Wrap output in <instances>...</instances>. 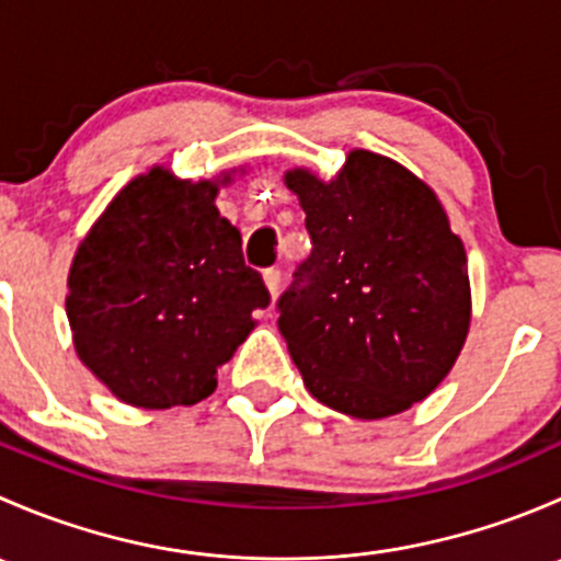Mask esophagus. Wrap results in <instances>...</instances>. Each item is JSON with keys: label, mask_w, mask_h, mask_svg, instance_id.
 Here are the masks:
<instances>
[{"label": "esophagus", "mask_w": 561, "mask_h": 561, "mask_svg": "<svg viewBox=\"0 0 561 561\" xmlns=\"http://www.w3.org/2000/svg\"><path fill=\"white\" fill-rule=\"evenodd\" d=\"M263 282H265V287H268L271 298L279 296V285H282L279 268H265V271H263Z\"/></svg>", "instance_id": "esophagus-1"}]
</instances>
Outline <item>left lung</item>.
<instances>
[{
	"label": "left lung",
	"mask_w": 561,
	"mask_h": 561,
	"mask_svg": "<svg viewBox=\"0 0 561 561\" xmlns=\"http://www.w3.org/2000/svg\"><path fill=\"white\" fill-rule=\"evenodd\" d=\"M285 184L312 239L276 304L304 386L360 421L410 410L456 364L472 314L448 214L417 175L364 149L336 179L296 168Z\"/></svg>",
	"instance_id": "obj_1"
}]
</instances>
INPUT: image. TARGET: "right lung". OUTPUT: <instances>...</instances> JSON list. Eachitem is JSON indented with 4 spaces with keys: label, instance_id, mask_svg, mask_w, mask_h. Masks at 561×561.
Instances as JSON below:
<instances>
[{
    "label": "right lung",
    "instance_id": "obj_1",
    "mask_svg": "<svg viewBox=\"0 0 561 561\" xmlns=\"http://www.w3.org/2000/svg\"><path fill=\"white\" fill-rule=\"evenodd\" d=\"M217 192L219 181L151 168L113 197L72 257L76 353L124 404L168 410L211 396L252 312L271 304Z\"/></svg>",
    "mask_w": 561,
    "mask_h": 561
}]
</instances>
